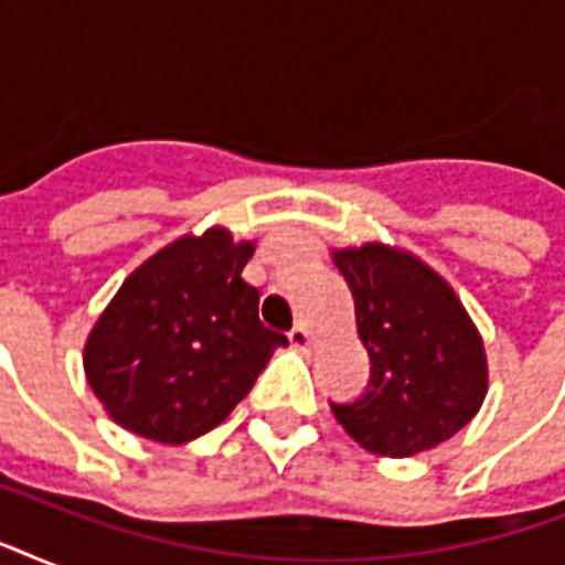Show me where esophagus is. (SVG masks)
<instances>
[{
	"label": "esophagus",
	"mask_w": 565,
	"mask_h": 565,
	"mask_svg": "<svg viewBox=\"0 0 565 565\" xmlns=\"http://www.w3.org/2000/svg\"><path fill=\"white\" fill-rule=\"evenodd\" d=\"M290 343L296 345V349H301V352H308L310 349V331L305 326H296L290 331Z\"/></svg>",
	"instance_id": "1"
}]
</instances>
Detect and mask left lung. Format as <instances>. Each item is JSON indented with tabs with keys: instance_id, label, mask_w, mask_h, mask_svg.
<instances>
[{
	"instance_id": "8db88e82",
	"label": "left lung",
	"mask_w": 565,
	"mask_h": 565,
	"mask_svg": "<svg viewBox=\"0 0 565 565\" xmlns=\"http://www.w3.org/2000/svg\"><path fill=\"white\" fill-rule=\"evenodd\" d=\"M337 269L354 296L370 352L361 398L331 402L337 422L366 451L411 457L455 437L487 395V358L455 290L419 257L381 243L343 248Z\"/></svg>"
}]
</instances>
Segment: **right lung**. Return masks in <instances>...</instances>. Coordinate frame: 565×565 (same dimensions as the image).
Wrapping results in <instances>:
<instances>
[{"instance_id":"obj_1","label":"right lung","mask_w":565,"mask_h":565,"mask_svg":"<svg viewBox=\"0 0 565 565\" xmlns=\"http://www.w3.org/2000/svg\"><path fill=\"white\" fill-rule=\"evenodd\" d=\"M255 246L228 231L181 237L137 266L84 345V372L110 419L181 446L216 428L287 337L257 317L243 281Z\"/></svg>"}]
</instances>
